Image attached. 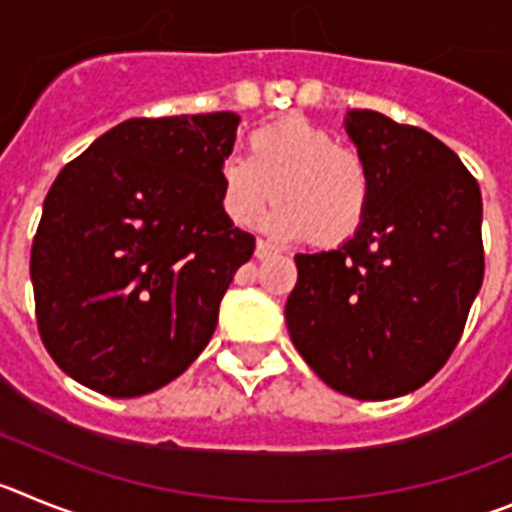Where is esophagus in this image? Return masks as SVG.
<instances>
[{
    "label": "esophagus",
    "mask_w": 512,
    "mask_h": 512,
    "mask_svg": "<svg viewBox=\"0 0 512 512\" xmlns=\"http://www.w3.org/2000/svg\"><path fill=\"white\" fill-rule=\"evenodd\" d=\"M273 255H278V250H275L270 242H265V239H257V247H255L257 260H265V257H273Z\"/></svg>",
    "instance_id": "1"
}]
</instances>
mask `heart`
<instances>
[{"mask_svg":"<svg viewBox=\"0 0 512 512\" xmlns=\"http://www.w3.org/2000/svg\"><path fill=\"white\" fill-rule=\"evenodd\" d=\"M245 155H229L219 170L222 209L245 227L267 201L278 199L262 227L275 239L311 237L339 245L367 219L372 170L352 147L306 117H285L250 135Z\"/></svg>","mask_w":512,"mask_h":512,"instance_id":"b5f03b06","label":"heart"}]
</instances>
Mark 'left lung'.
I'll use <instances>...</instances> for the list:
<instances>
[{"instance_id": "left-lung-1", "label": "left lung", "mask_w": 512, "mask_h": 512, "mask_svg": "<svg viewBox=\"0 0 512 512\" xmlns=\"http://www.w3.org/2000/svg\"><path fill=\"white\" fill-rule=\"evenodd\" d=\"M344 130L372 170L370 211L336 250L296 255L285 324L329 388L400 398L444 367L482 288L480 186L411 124L349 109Z\"/></svg>"}]
</instances>
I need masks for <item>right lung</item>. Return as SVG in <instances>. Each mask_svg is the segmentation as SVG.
I'll return each instance as SVG.
<instances>
[{"instance_id": "right-lung-1", "label": "right lung", "mask_w": 512, "mask_h": 512, "mask_svg": "<svg viewBox=\"0 0 512 512\" xmlns=\"http://www.w3.org/2000/svg\"><path fill=\"white\" fill-rule=\"evenodd\" d=\"M239 114L127 119L58 173L32 239L45 349L109 398L176 380L204 352L255 237L222 209Z\"/></svg>"}]
</instances>
